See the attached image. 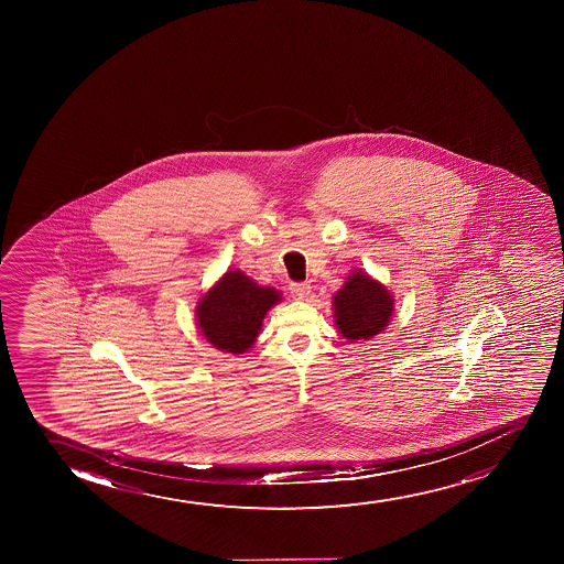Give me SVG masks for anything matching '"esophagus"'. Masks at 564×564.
Segmentation results:
<instances>
[{
    "label": "esophagus",
    "instance_id": "34e87169",
    "mask_svg": "<svg viewBox=\"0 0 564 564\" xmlns=\"http://www.w3.org/2000/svg\"><path fill=\"white\" fill-rule=\"evenodd\" d=\"M290 293H292L293 299L303 301V299L308 297V293H311V284H308V282H293V284L290 285Z\"/></svg>",
    "mask_w": 564,
    "mask_h": 564
}]
</instances>
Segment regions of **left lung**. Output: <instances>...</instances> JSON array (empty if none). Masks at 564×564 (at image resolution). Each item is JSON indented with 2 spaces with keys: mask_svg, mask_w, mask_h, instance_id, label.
<instances>
[{
  "mask_svg": "<svg viewBox=\"0 0 564 564\" xmlns=\"http://www.w3.org/2000/svg\"><path fill=\"white\" fill-rule=\"evenodd\" d=\"M335 317L340 335L350 340H369L389 324L393 299L382 284L365 272H354L335 295Z\"/></svg>",
  "mask_w": 564,
  "mask_h": 564,
  "instance_id": "8db88e82",
  "label": "left lung"
}]
</instances>
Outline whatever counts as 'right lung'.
I'll use <instances>...</instances> for the list:
<instances>
[{
  "mask_svg": "<svg viewBox=\"0 0 564 564\" xmlns=\"http://www.w3.org/2000/svg\"><path fill=\"white\" fill-rule=\"evenodd\" d=\"M279 301L276 290L261 288L245 272H226L199 301V329L218 350L242 354L252 346L263 317Z\"/></svg>",
  "mask_w": 564,
  "mask_h": 564,
  "instance_id": "add662e5",
  "label": "right lung"
}]
</instances>
